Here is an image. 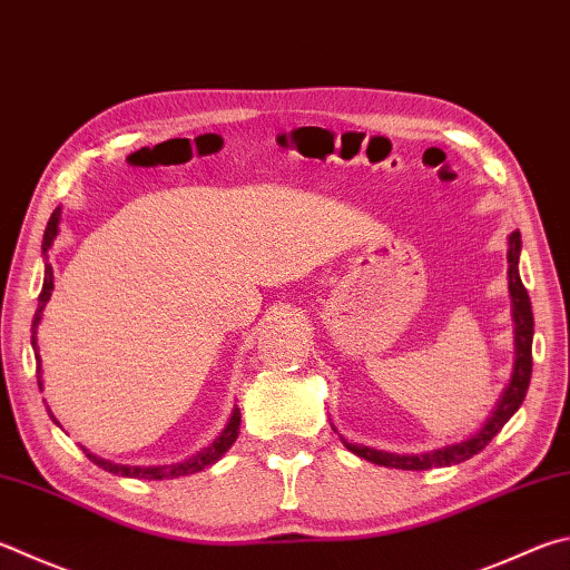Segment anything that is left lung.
Masks as SVG:
<instances>
[{"label": "left lung", "mask_w": 570, "mask_h": 570, "mask_svg": "<svg viewBox=\"0 0 570 570\" xmlns=\"http://www.w3.org/2000/svg\"><path fill=\"white\" fill-rule=\"evenodd\" d=\"M519 256H521V234L513 232L509 236V294H511V304H513V341H515V361H513V374L509 386H505L503 396L499 401V406L491 413V419L483 423V429L479 433H473L471 439H465L461 443H451V446H443L429 453H416V456H399V453H386V451H376L368 446H356V443H346L344 446L356 453V456L366 459L371 463L386 465V469H403V471H426L433 469V465H451V463H461L465 459L475 456V453L483 451L489 446L491 439L499 433L505 421H509L515 411L521 409V403L525 399V391H529L531 384V368H533V356H531V344H533V312H531V298L525 286L521 282L519 274Z\"/></svg>", "instance_id": "1"}]
</instances>
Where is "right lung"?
Wrapping results in <instances>:
<instances>
[{
	"label": "right lung",
	"mask_w": 570,
	"mask_h": 570,
	"mask_svg": "<svg viewBox=\"0 0 570 570\" xmlns=\"http://www.w3.org/2000/svg\"><path fill=\"white\" fill-rule=\"evenodd\" d=\"M59 219H61V209L57 206L55 212H51L49 222H47V229H45V242H41V254L47 258V252L51 242L57 239V232H59ZM51 288H55V272H51V266L45 264V284H41V294H39V308L35 314V324H32V346L37 348V324L41 318V312H45V306L51 296ZM39 354H37V381H39V389H41V364H39ZM55 419V416H51ZM57 421V419H55ZM239 423H242V413L239 409H234L229 423H226V429L216 436L209 446L202 449L196 456L186 459L181 463H174V465H121V463H111L105 459H97L95 453H87L89 461H95L101 469L109 471V473H117V475H129V479H147V481H164V479H179V475H191L196 471H204L206 465H212L219 461L226 451L232 449V443L239 436Z\"/></svg>",
	"instance_id": "right-lung-1"
}]
</instances>
